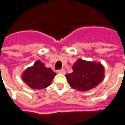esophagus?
Here are the masks:
<instances>
[{"label": "esophagus", "instance_id": "obj_1", "mask_svg": "<svg viewBox=\"0 0 125 125\" xmlns=\"http://www.w3.org/2000/svg\"><path fill=\"white\" fill-rule=\"evenodd\" d=\"M57 73H62V74H65V70L64 69H62V70H60L57 71Z\"/></svg>", "mask_w": 125, "mask_h": 125}]
</instances>
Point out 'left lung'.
<instances>
[{"mask_svg": "<svg viewBox=\"0 0 125 125\" xmlns=\"http://www.w3.org/2000/svg\"><path fill=\"white\" fill-rule=\"evenodd\" d=\"M72 70L65 77L72 88L81 92L96 87L104 78V68L100 62L79 59L73 64Z\"/></svg>", "mask_w": 125, "mask_h": 125, "instance_id": "8db88e82", "label": "left lung"}]
</instances>
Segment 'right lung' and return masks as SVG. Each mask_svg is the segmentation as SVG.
Here are the masks:
<instances>
[{
	"mask_svg": "<svg viewBox=\"0 0 125 125\" xmlns=\"http://www.w3.org/2000/svg\"><path fill=\"white\" fill-rule=\"evenodd\" d=\"M56 75L51 68H46L43 63L37 60L33 65L28 67L21 75L23 82L31 88L41 90L48 87Z\"/></svg>",
	"mask_w": 125,
	"mask_h": 125,
	"instance_id": "right-lung-1",
	"label": "right lung"
}]
</instances>
